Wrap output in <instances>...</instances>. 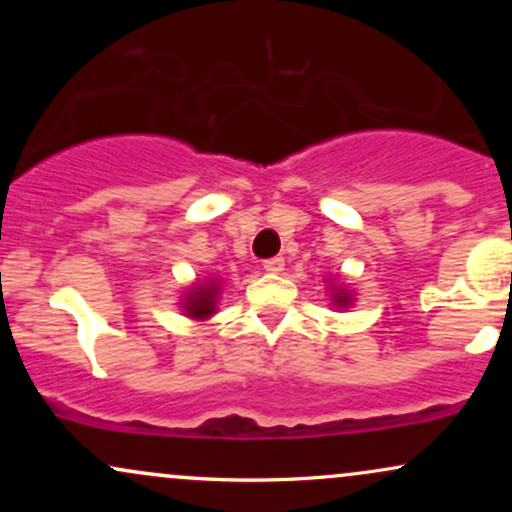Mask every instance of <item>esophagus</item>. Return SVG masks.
Listing matches in <instances>:
<instances>
[{
    "label": "esophagus",
    "mask_w": 512,
    "mask_h": 512,
    "mask_svg": "<svg viewBox=\"0 0 512 512\" xmlns=\"http://www.w3.org/2000/svg\"><path fill=\"white\" fill-rule=\"evenodd\" d=\"M284 257H269V260H264V269H267L269 274H279L284 272Z\"/></svg>",
    "instance_id": "34e87169"
}]
</instances>
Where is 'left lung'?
I'll return each mask as SVG.
<instances>
[{
  "label": "left lung",
  "instance_id": "obj_1",
  "mask_svg": "<svg viewBox=\"0 0 512 512\" xmlns=\"http://www.w3.org/2000/svg\"><path fill=\"white\" fill-rule=\"evenodd\" d=\"M351 303H354V293H351L349 289H344V286H334L332 305H337V308H349Z\"/></svg>",
  "mask_w": 512,
  "mask_h": 512
}]
</instances>
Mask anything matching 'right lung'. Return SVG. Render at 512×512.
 I'll return each instance as SVG.
<instances>
[{
    "mask_svg": "<svg viewBox=\"0 0 512 512\" xmlns=\"http://www.w3.org/2000/svg\"><path fill=\"white\" fill-rule=\"evenodd\" d=\"M221 293V281L219 279H207L197 281L192 289H187L185 296H182L180 308L185 310L187 317L192 320H209L211 315L216 313V301H219Z\"/></svg>",
    "mask_w": 512,
    "mask_h": 512,
    "instance_id": "right-lung-1",
    "label": "right lung"
}]
</instances>
